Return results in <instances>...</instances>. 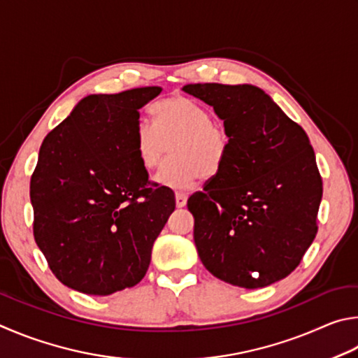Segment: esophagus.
Segmentation results:
<instances>
[{"instance_id":"obj_1","label":"esophagus","mask_w":358,"mask_h":358,"mask_svg":"<svg viewBox=\"0 0 358 358\" xmlns=\"http://www.w3.org/2000/svg\"><path fill=\"white\" fill-rule=\"evenodd\" d=\"M185 204H187L185 193H176V206H178V208H184Z\"/></svg>"}]
</instances>
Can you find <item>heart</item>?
Wrapping results in <instances>:
<instances>
[{"label":"heart","instance_id":"obj_1","mask_svg":"<svg viewBox=\"0 0 358 358\" xmlns=\"http://www.w3.org/2000/svg\"><path fill=\"white\" fill-rule=\"evenodd\" d=\"M152 125L140 124L135 131L138 160L146 169L159 168L173 148V160L155 180L173 190H187L199 179H215L227 165L231 136L209 111L184 96H169L150 106Z\"/></svg>","mask_w":358,"mask_h":358}]
</instances>
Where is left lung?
<instances>
[{
  "instance_id": "1",
  "label": "left lung",
  "mask_w": 358,
  "mask_h": 358,
  "mask_svg": "<svg viewBox=\"0 0 358 358\" xmlns=\"http://www.w3.org/2000/svg\"><path fill=\"white\" fill-rule=\"evenodd\" d=\"M182 90L214 106L231 136L223 171L187 201L199 259L247 289L283 280L317 234L322 178L308 136L256 86Z\"/></svg>"
}]
</instances>
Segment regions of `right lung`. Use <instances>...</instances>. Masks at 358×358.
<instances>
[{"instance_id":"right-lung-1","label":"right lung","mask_w":358,"mask_h":358,"mask_svg":"<svg viewBox=\"0 0 358 358\" xmlns=\"http://www.w3.org/2000/svg\"><path fill=\"white\" fill-rule=\"evenodd\" d=\"M146 86L92 94L43 140L31 176L33 234L62 285L110 296L140 283L176 208L138 160V110L159 96Z\"/></svg>"}]
</instances>
